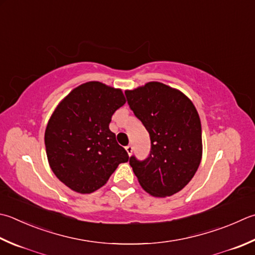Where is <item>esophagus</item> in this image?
I'll return each instance as SVG.
<instances>
[{
    "mask_svg": "<svg viewBox=\"0 0 255 255\" xmlns=\"http://www.w3.org/2000/svg\"><path fill=\"white\" fill-rule=\"evenodd\" d=\"M126 150H127V152H128V154L131 155L132 152H133V146L131 145V144H128V146H126Z\"/></svg>",
    "mask_w": 255,
    "mask_h": 255,
    "instance_id": "obj_1",
    "label": "esophagus"
}]
</instances>
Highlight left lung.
<instances>
[{
    "label": "left lung",
    "instance_id": "left-lung-1",
    "mask_svg": "<svg viewBox=\"0 0 255 255\" xmlns=\"http://www.w3.org/2000/svg\"><path fill=\"white\" fill-rule=\"evenodd\" d=\"M134 115L147 129L150 154L129 157L138 183L158 198L177 193L194 176L202 158V128L193 103L179 90L160 82L126 91Z\"/></svg>",
    "mask_w": 255,
    "mask_h": 255
}]
</instances>
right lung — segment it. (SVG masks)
Segmentation results:
<instances>
[{
  "instance_id": "1",
  "label": "right lung",
  "mask_w": 255,
  "mask_h": 255,
  "mask_svg": "<svg viewBox=\"0 0 255 255\" xmlns=\"http://www.w3.org/2000/svg\"><path fill=\"white\" fill-rule=\"evenodd\" d=\"M127 102L122 90L86 82L61 101L45 129L46 155L53 173L79 193L107 183L128 152L110 131L112 115Z\"/></svg>"
}]
</instances>
